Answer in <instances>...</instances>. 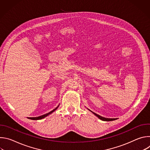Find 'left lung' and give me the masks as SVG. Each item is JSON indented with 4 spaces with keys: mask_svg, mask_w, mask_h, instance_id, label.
Masks as SVG:
<instances>
[{
    "mask_svg": "<svg viewBox=\"0 0 150 150\" xmlns=\"http://www.w3.org/2000/svg\"><path fill=\"white\" fill-rule=\"evenodd\" d=\"M88 110H89L91 112H92L94 115H96L98 118H99L100 120H103V121H112V120H116V119H110V118H105V117H102V116H100V115H97V114H96V113H94L93 112H92V111H91L90 109H88Z\"/></svg>",
    "mask_w": 150,
    "mask_h": 150,
    "instance_id": "left-lung-1",
    "label": "left lung"
}]
</instances>
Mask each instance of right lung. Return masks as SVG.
I'll return each mask as SVG.
<instances>
[{"label":"right lung","mask_w":150,"mask_h":150,"mask_svg":"<svg viewBox=\"0 0 150 150\" xmlns=\"http://www.w3.org/2000/svg\"><path fill=\"white\" fill-rule=\"evenodd\" d=\"M59 105L57 107V108H56L54 109H53L52 111H51V112H50L49 113H46V114H45V115H43L40 116H38V117H28V119H31V120H40V119H43V118H45V117H47V116H49V115L52 114L53 112H54V111H55V110H56L59 108Z\"/></svg>","instance_id":"obj_1"}]
</instances>
